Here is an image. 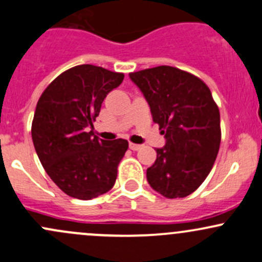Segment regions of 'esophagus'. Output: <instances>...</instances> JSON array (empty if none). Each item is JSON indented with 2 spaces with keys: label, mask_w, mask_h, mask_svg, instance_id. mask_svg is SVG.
I'll return each mask as SVG.
<instances>
[{
  "label": "esophagus",
  "mask_w": 262,
  "mask_h": 262,
  "mask_svg": "<svg viewBox=\"0 0 262 262\" xmlns=\"http://www.w3.org/2000/svg\"><path fill=\"white\" fill-rule=\"evenodd\" d=\"M129 148H130L132 150H139L140 148H142V145H140V144H134V143H129Z\"/></svg>",
  "instance_id": "obj_1"
}]
</instances>
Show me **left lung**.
<instances>
[{
	"instance_id": "8db88e82",
	"label": "left lung",
	"mask_w": 262,
	"mask_h": 262,
	"mask_svg": "<svg viewBox=\"0 0 262 262\" xmlns=\"http://www.w3.org/2000/svg\"><path fill=\"white\" fill-rule=\"evenodd\" d=\"M148 101L166 144L147 169L150 187L167 198L193 193L216 161L221 143L220 110L200 78L172 66L129 74Z\"/></svg>"
}]
</instances>
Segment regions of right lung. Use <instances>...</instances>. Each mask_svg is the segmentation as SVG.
Masks as SVG:
<instances>
[{
  "label": "right lung",
  "mask_w": 262,
  "mask_h": 262,
  "mask_svg": "<svg viewBox=\"0 0 262 262\" xmlns=\"http://www.w3.org/2000/svg\"><path fill=\"white\" fill-rule=\"evenodd\" d=\"M123 79L124 74L100 66L78 65L60 74L38 99L31 126L35 150L68 196L92 200L114 186L128 142L99 139L93 122Z\"/></svg>",
  "instance_id": "right-lung-1"
}]
</instances>
